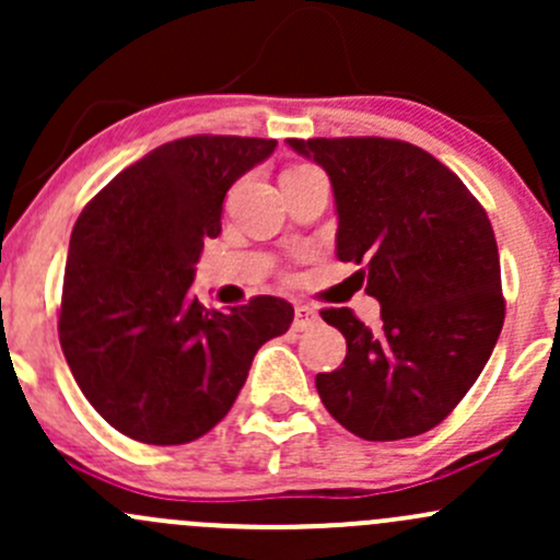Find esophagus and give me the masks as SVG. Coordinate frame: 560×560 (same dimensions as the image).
I'll list each match as a JSON object with an SVG mask.
<instances>
[{"label":"esophagus","instance_id":"obj_1","mask_svg":"<svg viewBox=\"0 0 560 560\" xmlns=\"http://www.w3.org/2000/svg\"><path fill=\"white\" fill-rule=\"evenodd\" d=\"M315 320H317V310H312V306L299 304L296 310H293V328L296 330L310 328Z\"/></svg>","mask_w":560,"mask_h":560}]
</instances>
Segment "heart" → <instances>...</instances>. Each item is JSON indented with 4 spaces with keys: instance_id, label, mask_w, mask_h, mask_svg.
Masks as SVG:
<instances>
[{
    "instance_id": "obj_1",
    "label": "heart",
    "mask_w": 560,
    "mask_h": 560,
    "mask_svg": "<svg viewBox=\"0 0 560 560\" xmlns=\"http://www.w3.org/2000/svg\"><path fill=\"white\" fill-rule=\"evenodd\" d=\"M296 171H310V165H296V167H288L285 173H296Z\"/></svg>"
}]
</instances>
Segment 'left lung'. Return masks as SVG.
<instances>
[{
	"instance_id": "left-lung-1",
	"label": "left lung",
	"mask_w": 560,
	"mask_h": 560,
	"mask_svg": "<svg viewBox=\"0 0 560 560\" xmlns=\"http://www.w3.org/2000/svg\"><path fill=\"white\" fill-rule=\"evenodd\" d=\"M334 186L336 256L382 304L371 330L323 310L347 358L315 384L330 417L363 441L441 424L489 363L504 323L499 250L483 206L456 173L395 138H288Z\"/></svg>"
}]
</instances>
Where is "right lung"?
<instances>
[{"instance_id": "obj_1", "label": "right lung", "mask_w": 560, "mask_h": 560, "mask_svg": "<svg viewBox=\"0 0 560 560\" xmlns=\"http://www.w3.org/2000/svg\"><path fill=\"white\" fill-rule=\"evenodd\" d=\"M275 147L243 136L162 143L77 219L58 336L82 395L122 435L152 446L202 438L237 400L258 347L291 328L285 299L219 312L191 293L226 191Z\"/></svg>"}]
</instances>
